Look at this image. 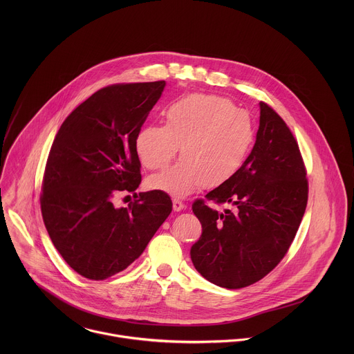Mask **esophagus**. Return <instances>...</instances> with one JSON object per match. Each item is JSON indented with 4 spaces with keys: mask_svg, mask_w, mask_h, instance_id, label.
Listing matches in <instances>:
<instances>
[{
    "mask_svg": "<svg viewBox=\"0 0 354 354\" xmlns=\"http://www.w3.org/2000/svg\"><path fill=\"white\" fill-rule=\"evenodd\" d=\"M184 203L181 202V201H178V199H173V209L174 211H181V209H184Z\"/></svg>",
    "mask_w": 354,
    "mask_h": 354,
    "instance_id": "obj_1",
    "label": "esophagus"
}]
</instances>
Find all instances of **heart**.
Segmentation results:
<instances>
[{
  "instance_id": "b5f03b06",
  "label": "heart",
  "mask_w": 354,
  "mask_h": 354,
  "mask_svg": "<svg viewBox=\"0 0 354 354\" xmlns=\"http://www.w3.org/2000/svg\"><path fill=\"white\" fill-rule=\"evenodd\" d=\"M165 125H149L136 136L143 166L165 169L151 176L149 188L184 198L201 187L216 188L230 181L252 151L256 129L251 115L225 98L192 94L163 111Z\"/></svg>"
}]
</instances>
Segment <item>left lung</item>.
<instances>
[{"label": "left lung", "instance_id": "1", "mask_svg": "<svg viewBox=\"0 0 354 354\" xmlns=\"http://www.w3.org/2000/svg\"><path fill=\"white\" fill-rule=\"evenodd\" d=\"M256 142L243 169L205 195L229 204L222 212L192 204L202 236L191 248L195 268L211 283L241 289L266 277L283 259L301 223L308 181L299 145L285 121L264 102Z\"/></svg>", "mask_w": 354, "mask_h": 354}]
</instances>
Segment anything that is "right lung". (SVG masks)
Instances as JSON below:
<instances>
[{
  "mask_svg": "<svg viewBox=\"0 0 354 354\" xmlns=\"http://www.w3.org/2000/svg\"><path fill=\"white\" fill-rule=\"evenodd\" d=\"M166 83L113 84L79 104L53 142L41 209L55 250L80 275L106 279L132 264L171 212L162 191L136 194L117 209L112 199L142 183L136 136Z\"/></svg>",
  "mask_w": 354,
  "mask_h": 354,
  "instance_id": "right-lung-1",
  "label": "right lung"
}]
</instances>
